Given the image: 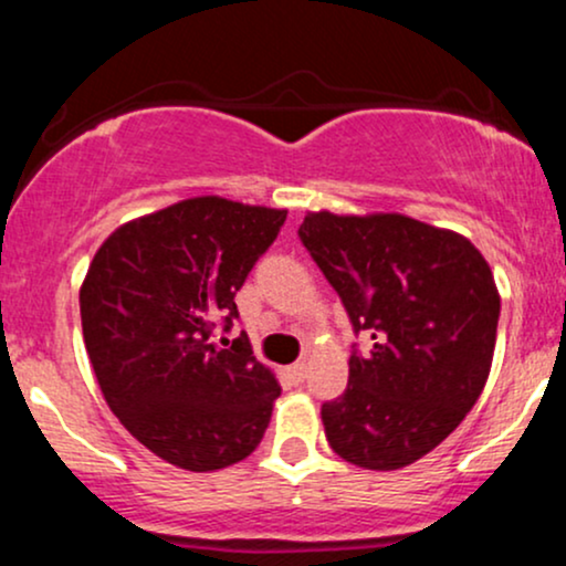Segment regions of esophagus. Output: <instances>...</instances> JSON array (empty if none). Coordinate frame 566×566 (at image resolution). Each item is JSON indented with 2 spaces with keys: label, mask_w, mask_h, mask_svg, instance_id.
<instances>
[{
  "label": "esophagus",
  "mask_w": 566,
  "mask_h": 566,
  "mask_svg": "<svg viewBox=\"0 0 566 566\" xmlns=\"http://www.w3.org/2000/svg\"><path fill=\"white\" fill-rule=\"evenodd\" d=\"M287 375L295 382H303L305 380V361H295V365L287 367Z\"/></svg>",
  "instance_id": "34e87169"
}]
</instances>
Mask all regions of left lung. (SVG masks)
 <instances>
[{"mask_svg": "<svg viewBox=\"0 0 566 566\" xmlns=\"http://www.w3.org/2000/svg\"><path fill=\"white\" fill-rule=\"evenodd\" d=\"M301 242L346 305L367 356L322 405L324 437L367 471L412 465L476 405L495 354L500 292L463 233L401 212H305Z\"/></svg>", "mask_w": 566, "mask_h": 566, "instance_id": "obj_1", "label": "left lung"}]
</instances>
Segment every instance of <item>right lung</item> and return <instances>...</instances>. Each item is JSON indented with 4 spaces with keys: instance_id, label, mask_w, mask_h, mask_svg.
I'll use <instances>...</instances> for the list:
<instances>
[{
    "instance_id": "obj_1",
    "label": "right lung",
    "mask_w": 566,
    "mask_h": 566,
    "mask_svg": "<svg viewBox=\"0 0 566 566\" xmlns=\"http://www.w3.org/2000/svg\"><path fill=\"white\" fill-rule=\"evenodd\" d=\"M287 210L191 197L127 220L97 247L80 290L82 335L103 399L165 463L207 473L261 444L276 396L274 369L231 324L233 295L269 250Z\"/></svg>"
}]
</instances>
